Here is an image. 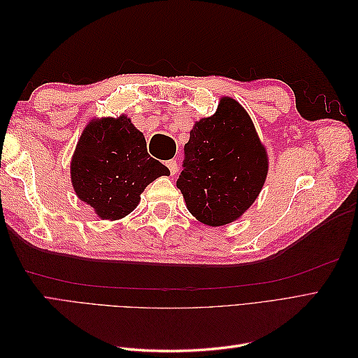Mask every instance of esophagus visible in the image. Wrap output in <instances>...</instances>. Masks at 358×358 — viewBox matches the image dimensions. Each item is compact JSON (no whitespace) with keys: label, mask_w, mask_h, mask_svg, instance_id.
<instances>
[{"label":"esophagus","mask_w":358,"mask_h":358,"mask_svg":"<svg viewBox=\"0 0 358 358\" xmlns=\"http://www.w3.org/2000/svg\"><path fill=\"white\" fill-rule=\"evenodd\" d=\"M166 166H167L169 170H170V175L175 176L176 173H178V162H176V159H169V161L166 162Z\"/></svg>","instance_id":"esophagus-1"}]
</instances>
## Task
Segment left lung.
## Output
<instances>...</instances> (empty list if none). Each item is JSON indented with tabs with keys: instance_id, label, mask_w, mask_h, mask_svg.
Here are the masks:
<instances>
[{
	"instance_id": "obj_1",
	"label": "left lung",
	"mask_w": 358,
	"mask_h": 358,
	"mask_svg": "<svg viewBox=\"0 0 358 358\" xmlns=\"http://www.w3.org/2000/svg\"><path fill=\"white\" fill-rule=\"evenodd\" d=\"M268 157L251 116L231 96L189 131L176 182L187 209L209 227L237 221L263 189Z\"/></svg>"
}]
</instances>
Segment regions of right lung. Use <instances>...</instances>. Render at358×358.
Wrapping results in <instances>:
<instances>
[{
    "label": "right lung",
    "mask_w": 358,
    "mask_h": 358,
    "mask_svg": "<svg viewBox=\"0 0 358 358\" xmlns=\"http://www.w3.org/2000/svg\"><path fill=\"white\" fill-rule=\"evenodd\" d=\"M169 175L170 170L148 154L143 133L127 115L92 117L70 162L76 196L106 221L125 218L149 183Z\"/></svg>",
    "instance_id": "obj_1"
}]
</instances>
